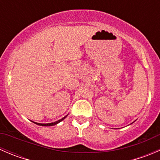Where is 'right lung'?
I'll use <instances>...</instances> for the list:
<instances>
[{"mask_svg": "<svg viewBox=\"0 0 160 160\" xmlns=\"http://www.w3.org/2000/svg\"><path fill=\"white\" fill-rule=\"evenodd\" d=\"M66 117H67V116H66ZM66 117L62 118V119H60V120L57 121V122H52V123H48V124H40V123H36V122H34V123L37 124V125H42V126H52V125H57L58 123H59V122H62V121L63 120L64 118H66Z\"/></svg>", "mask_w": 160, "mask_h": 160, "instance_id": "obj_1", "label": "right lung"}]
</instances>
